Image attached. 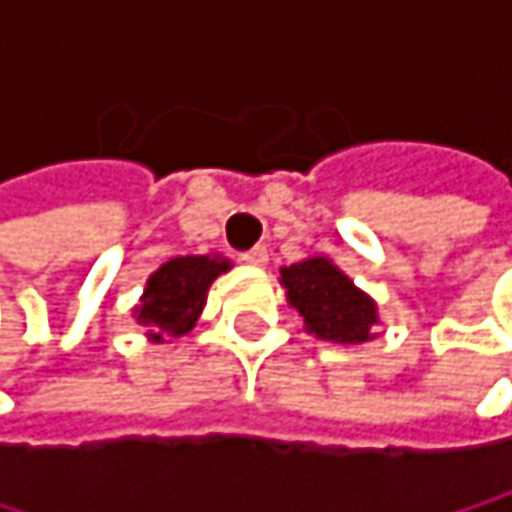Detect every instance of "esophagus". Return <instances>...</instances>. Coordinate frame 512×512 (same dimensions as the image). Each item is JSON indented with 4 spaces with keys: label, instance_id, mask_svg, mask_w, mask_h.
<instances>
[{
    "label": "esophagus",
    "instance_id": "1",
    "mask_svg": "<svg viewBox=\"0 0 512 512\" xmlns=\"http://www.w3.org/2000/svg\"><path fill=\"white\" fill-rule=\"evenodd\" d=\"M240 260H246V263H252V266H266L269 255H266V249H263V246H255V249L243 252V255H240Z\"/></svg>",
    "mask_w": 512,
    "mask_h": 512
}]
</instances>
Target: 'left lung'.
I'll return each instance as SVG.
<instances>
[{
    "instance_id": "8db88e82",
    "label": "left lung",
    "mask_w": 512,
    "mask_h": 512,
    "mask_svg": "<svg viewBox=\"0 0 512 512\" xmlns=\"http://www.w3.org/2000/svg\"><path fill=\"white\" fill-rule=\"evenodd\" d=\"M287 302L305 320V329L332 344H361L376 323V305L326 257H308L281 269Z\"/></svg>"
}]
</instances>
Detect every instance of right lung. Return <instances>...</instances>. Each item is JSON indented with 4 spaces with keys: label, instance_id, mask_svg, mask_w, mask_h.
Listing matches in <instances>:
<instances>
[{
    "label": "right lung",
    "instance_id": "1",
    "mask_svg": "<svg viewBox=\"0 0 512 512\" xmlns=\"http://www.w3.org/2000/svg\"><path fill=\"white\" fill-rule=\"evenodd\" d=\"M225 269H228V260L207 255L174 257L162 263L148 278L145 299L136 308L139 323L156 332V338L162 335L177 338L189 332L204 308L207 287Z\"/></svg>",
    "mask_w": 512,
    "mask_h": 512
}]
</instances>
